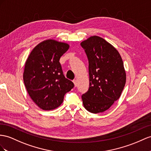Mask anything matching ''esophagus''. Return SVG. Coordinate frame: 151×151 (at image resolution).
<instances>
[{"label":"esophagus","mask_w":151,"mask_h":151,"mask_svg":"<svg viewBox=\"0 0 151 151\" xmlns=\"http://www.w3.org/2000/svg\"><path fill=\"white\" fill-rule=\"evenodd\" d=\"M73 83H74V84H75V86L76 87L77 86V80L76 79H75L73 81Z\"/></svg>","instance_id":"esophagus-1"}]
</instances>
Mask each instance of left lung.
<instances>
[{
    "mask_svg": "<svg viewBox=\"0 0 151 151\" xmlns=\"http://www.w3.org/2000/svg\"><path fill=\"white\" fill-rule=\"evenodd\" d=\"M88 60L89 88L82 96L83 106L91 113L109 109L121 95L126 74L121 55L114 46L97 36L81 42Z\"/></svg>",
    "mask_w": 151,
    "mask_h": 151,
    "instance_id": "8db88e82",
    "label": "left lung"
}]
</instances>
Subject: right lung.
Returning a JSON list of instances; mask_svg holds the SVG:
<instances>
[{
	"instance_id": "1",
	"label": "right lung",
	"mask_w": 151,
	"mask_h": 151,
	"mask_svg": "<svg viewBox=\"0 0 151 151\" xmlns=\"http://www.w3.org/2000/svg\"><path fill=\"white\" fill-rule=\"evenodd\" d=\"M69 48L66 42L50 39L36 46L25 62V86L30 98L42 110L59 107L65 93L74 87L71 80L65 78L59 63Z\"/></svg>"
}]
</instances>
